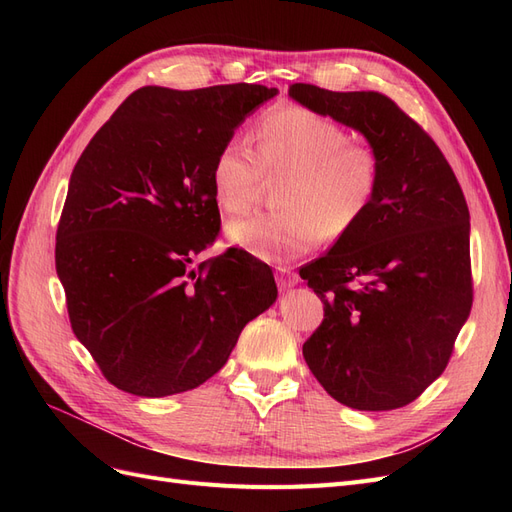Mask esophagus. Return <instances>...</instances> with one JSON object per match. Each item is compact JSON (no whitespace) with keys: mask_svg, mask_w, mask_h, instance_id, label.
Returning <instances> with one entry per match:
<instances>
[{"mask_svg":"<svg viewBox=\"0 0 512 512\" xmlns=\"http://www.w3.org/2000/svg\"><path fill=\"white\" fill-rule=\"evenodd\" d=\"M275 273H277V286H280L282 290H288V288L299 284V275L294 273L290 267H282L280 265V267L275 269Z\"/></svg>","mask_w":512,"mask_h":512,"instance_id":"1","label":"esophagus"}]
</instances>
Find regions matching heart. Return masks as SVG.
<instances>
[{"label": "heart", "instance_id": "obj_1", "mask_svg": "<svg viewBox=\"0 0 512 512\" xmlns=\"http://www.w3.org/2000/svg\"><path fill=\"white\" fill-rule=\"evenodd\" d=\"M267 177H286L277 194L282 211L230 222L226 235L254 258L277 262L356 228L378 194L380 158L367 143L348 141L333 119L280 106L262 117L256 151L243 138H230L211 166L213 194L226 213L252 209Z\"/></svg>", "mask_w": 512, "mask_h": 512}]
</instances>
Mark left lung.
<instances>
[{"instance_id": "left-lung-1", "label": "left lung", "mask_w": 512, "mask_h": 512, "mask_svg": "<svg viewBox=\"0 0 512 512\" xmlns=\"http://www.w3.org/2000/svg\"><path fill=\"white\" fill-rule=\"evenodd\" d=\"M288 96L361 132L380 158L363 220L299 271L324 303L305 363L348 408L408 406L446 369L472 309L466 198L438 145L391 98L307 83Z\"/></svg>"}]
</instances>
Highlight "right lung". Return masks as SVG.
Listing matches in <instances>:
<instances>
[{"label": "right lung", "instance_id": "1", "mask_svg": "<svg viewBox=\"0 0 512 512\" xmlns=\"http://www.w3.org/2000/svg\"><path fill=\"white\" fill-rule=\"evenodd\" d=\"M273 96L275 87L250 83L141 87L76 162L55 267L76 339L117 389H196L275 303L271 267L243 250L192 269L220 232L215 153Z\"/></svg>", "mask_w": 512, "mask_h": 512}]
</instances>
